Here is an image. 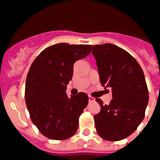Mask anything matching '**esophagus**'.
I'll use <instances>...</instances> for the list:
<instances>
[{
  "mask_svg": "<svg viewBox=\"0 0 160 160\" xmlns=\"http://www.w3.org/2000/svg\"><path fill=\"white\" fill-rule=\"evenodd\" d=\"M88 98H89V101L90 102H92V101H95V98L94 97H92V96H88Z\"/></svg>",
  "mask_w": 160,
  "mask_h": 160,
  "instance_id": "esophagus-1",
  "label": "esophagus"
}]
</instances>
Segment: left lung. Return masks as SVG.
Instances as JSON below:
<instances>
[{"label":"left lung","instance_id":"8db88e82","mask_svg":"<svg viewBox=\"0 0 160 160\" xmlns=\"http://www.w3.org/2000/svg\"><path fill=\"white\" fill-rule=\"evenodd\" d=\"M92 54L101 84L111 88L113 97L109 105L96 99L101 106L94 116L96 131L106 141H121L132 134L145 118L149 101L145 75L135 58L115 45H95Z\"/></svg>","mask_w":160,"mask_h":160}]
</instances>
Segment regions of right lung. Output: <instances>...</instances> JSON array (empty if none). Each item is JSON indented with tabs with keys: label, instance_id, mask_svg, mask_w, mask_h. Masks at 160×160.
I'll return each instance as SVG.
<instances>
[{
	"label": "right lung",
	"instance_id": "1",
	"mask_svg": "<svg viewBox=\"0 0 160 160\" xmlns=\"http://www.w3.org/2000/svg\"><path fill=\"white\" fill-rule=\"evenodd\" d=\"M92 45L59 43L47 47L32 62L25 86V101L30 118L42 135L62 141L74 135L88 96L79 92L68 97L66 86L73 64L91 53Z\"/></svg>",
	"mask_w": 160,
	"mask_h": 160
}]
</instances>
